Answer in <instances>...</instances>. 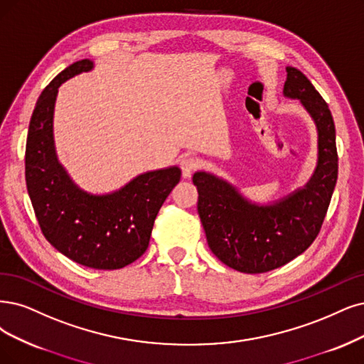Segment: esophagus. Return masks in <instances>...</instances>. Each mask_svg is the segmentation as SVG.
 I'll return each instance as SVG.
<instances>
[{
	"instance_id": "1",
	"label": "esophagus",
	"mask_w": 364,
	"mask_h": 364,
	"mask_svg": "<svg viewBox=\"0 0 364 364\" xmlns=\"http://www.w3.org/2000/svg\"><path fill=\"white\" fill-rule=\"evenodd\" d=\"M180 168L183 172V177L187 178L199 168V161L195 157H183L180 160Z\"/></svg>"
}]
</instances>
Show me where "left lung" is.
<instances>
[{
  "mask_svg": "<svg viewBox=\"0 0 364 364\" xmlns=\"http://www.w3.org/2000/svg\"><path fill=\"white\" fill-rule=\"evenodd\" d=\"M285 96L300 99L318 127V168L304 189L270 207H257L232 186L196 172L198 213L216 257L247 274L272 272L297 258L318 237L338 180L336 130L327 102L300 70L288 67Z\"/></svg>",
  "mask_w": 364,
  "mask_h": 364,
  "instance_id": "8db88e82",
  "label": "left lung"
}]
</instances>
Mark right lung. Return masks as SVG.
I'll return each instance as SVG.
<instances>
[{"mask_svg":"<svg viewBox=\"0 0 364 364\" xmlns=\"http://www.w3.org/2000/svg\"><path fill=\"white\" fill-rule=\"evenodd\" d=\"M91 67L90 60L70 64L40 94L26 138L25 181L40 230L53 247L80 265L118 270L148 249L157 213L181 171L146 172L105 196L88 195L72 183L53 150V105L64 80Z\"/></svg>","mask_w":364,"mask_h":364,"instance_id":"right-lung-1","label":"right lung"}]
</instances>
